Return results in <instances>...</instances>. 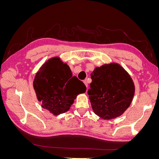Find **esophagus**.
Listing matches in <instances>:
<instances>
[{
    "label": "esophagus",
    "instance_id": "obj_1",
    "mask_svg": "<svg viewBox=\"0 0 159 159\" xmlns=\"http://www.w3.org/2000/svg\"><path fill=\"white\" fill-rule=\"evenodd\" d=\"M84 84L85 85L86 88H87V89H88V83H87V81H86V80H84Z\"/></svg>",
    "mask_w": 159,
    "mask_h": 159
}]
</instances>
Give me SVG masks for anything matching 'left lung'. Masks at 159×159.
<instances>
[{"mask_svg":"<svg viewBox=\"0 0 159 159\" xmlns=\"http://www.w3.org/2000/svg\"><path fill=\"white\" fill-rule=\"evenodd\" d=\"M88 93L93 112L103 119L121 115L130 106L134 94L131 76L117 63L97 67L91 74Z\"/></svg>","mask_w":159,"mask_h":159,"instance_id":"left-lung-1","label":"left lung"}]
</instances>
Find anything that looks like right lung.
Segmentation results:
<instances>
[{
    "mask_svg": "<svg viewBox=\"0 0 159 159\" xmlns=\"http://www.w3.org/2000/svg\"><path fill=\"white\" fill-rule=\"evenodd\" d=\"M33 86L42 107L54 115L68 111L78 94L86 91L84 84L72 76L70 67L58 57H52L42 65Z\"/></svg>",
    "mask_w": 159,
    "mask_h": 159,
    "instance_id": "1",
    "label": "right lung"
}]
</instances>
